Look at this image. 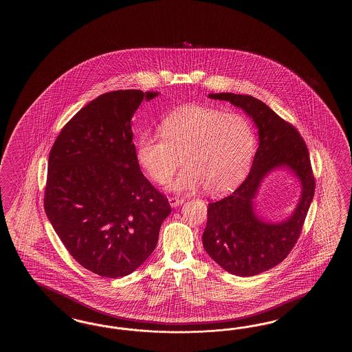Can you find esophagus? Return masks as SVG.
I'll return each instance as SVG.
<instances>
[{
  "label": "esophagus",
  "mask_w": 352,
  "mask_h": 352,
  "mask_svg": "<svg viewBox=\"0 0 352 352\" xmlns=\"http://www.w3.org/2000/svg\"><path fill=\"white\" fill-rule=\"evenodd\" d=\"M168 202H170V205H171L173 208H177V206L184 204V199H179V197L173 196V197H170V199H168Z\"/></svg>",
  "instance_id": "1"
}]
</instances>
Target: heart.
<instances>
[{
	"label": "heart",
	"mask_w": 352,
	"mask_h": 352,
	"mask_svg": "<svg viewBox=\"0 0 352 352\" xmlns=\"http://www.w3.org/2000/svg\"><path fill=\"white\" fill-rule=\"evenodd\" d=\"M164 135H143L137 160L153 182L166 184L186 167L168 188L182 192L205 186L210 194H223L239 182L254 151V133L238 113H223L204 105H186L162 122Z\"/></svg>",
	"instance_id": "heart-1"
}]
</instances>
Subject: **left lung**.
<instances>
[{"label": "left lung", "mask_w": 352, "mask_h": 352, "mask_svg": "<svg viewBox=\"0 0 352 352\" xmlns=\"http://www.w3.org/2000/svg\"><path fill=\"white\" fill-rule=\"evenodd\" d=\"M208 97L239 107L258 128L259 146L247 179L232 195L210 202L202 234L206 253L223 270L252 277L283 262L298 240L316 187L309 153L298 131L262 100L234 93ZM283 166L300 179L301 199L291 217L270 223L256 215L254 196L263 177Z\"/></svg>", "instance_id": "left-lung-1"}]
</instances>
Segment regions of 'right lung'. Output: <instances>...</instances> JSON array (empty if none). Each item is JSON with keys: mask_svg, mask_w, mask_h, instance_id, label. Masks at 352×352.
<instances>
[{"mask_svg": "<svg viewBox=\"0 0 352 352\" xmlns=\"http://www.w3.org/2000/svg\"><path fill=\"white\" fill-rule=\"evenodd\" d=\"M157 96H99L67 122L49 155L46 215L75 261L100 277H124L142 265L171 212L143 176L132 143L133 114Z\"/></svg>", "mask_w": 352, "mask_h": 352, "instance_id": "1", "label": "right lung"}]
</instances>
